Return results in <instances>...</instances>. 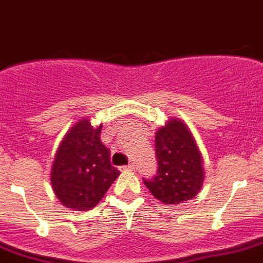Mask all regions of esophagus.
Segmentation results:
<instances>
[{
	"instance_id": "1",
	"label": "esophagus",
	"mask_w": 263,
	"mask_h": 263,
	"mask_svg": "<svg viewBox=\"0 0 263 263\" xmlns=\"http://www.w3.org/2000/svg\"><path fill=\"white\" fill-rule=\"evenodd\" d=\"M122 169H123V170H126V169L132 170V169H134V163H129V165H127V166H123Z\"/></svg>"
}]
</instances>
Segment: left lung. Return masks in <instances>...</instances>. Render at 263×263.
I'll return each instance as SVG.
<instances>
[{"label":"left lung","instance_id":"8db88e82","mask_svg":"<svg viewBox=\"0 0 263 263\" xmlns=\"http://www.w3.org/2000/svg\"><path fill=\"white\" fill-rule=\"evenodd\" d=\"M157 174L143 179L150 193L176 205L194 198L203 182L202 157L194 137L179 120H172L156 133Z\"/></svg>","mask_w":263,"mask_h":263}]
</instances>
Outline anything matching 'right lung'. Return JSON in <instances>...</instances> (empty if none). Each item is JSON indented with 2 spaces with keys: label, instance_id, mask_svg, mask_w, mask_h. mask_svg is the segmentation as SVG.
Listing matches in <instances>:
<instances>
[{
  "label": "right lung",
  "instance_id": "add662e5",
  "mask_svg": "<svg viewBox=\"0 0 263 263\" xmlns=\"http://www.w3.org/2000/svg\"><path fill=\"white\" fill-rule=\"evenodd\" d=\"M101 126L89 120L71 127L55 153L51 186L66 208L90 210L102 199L120 170L110 163V150L101 142Z\"/></svg>",
  "mask_w": 263,
  "mask_h": 263
}]
</instances>
